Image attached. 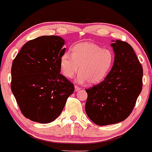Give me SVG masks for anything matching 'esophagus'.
<instances>
[{"mask_svg": "<svg viewBox=\"0 0 152 152\" xmlns=\"http://www.w3.org/2000/svg\"><path fill=\"white\" fill-rule=\"evenodd\" d=\"M80 89H81V88H79V86H75V91H79Z\"/></svg>", "mask_w": 152, "mask_h": 152, "instance_id": "1", "label": "esophagus"}]
</instances>
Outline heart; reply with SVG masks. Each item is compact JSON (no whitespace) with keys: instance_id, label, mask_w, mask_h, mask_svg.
I'll return each instance as SVG.
<instances>
[{"instance_id":"heart-1","label":"heart","mask_w":152,"mask_h":152,"mask_svg":"<svg viewBox=\"0 0 152 152\" xmlns=\"http://www.w3.org/2000/svg\"><path fill=\"white\" fill-rule=\"evenodd\" d=\"M114 62L113 53L94 43L80 42L71 48V54L63 53L60 60L61 72L68 79H72L79 70L76 81L89 84L100 82L110 71Z\"/></svg>"}]
</instances>
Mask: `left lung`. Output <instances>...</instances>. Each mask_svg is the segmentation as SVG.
<instances>
[{"mask_svg":"<svg viewBox=\"0 0 152 152\" xmlns=\"http://www.w3.org/2000/svg\"><path fill=\"white\" fill-rule=\"evenodd\" d=\"M112 42L115 53L112 69L102 82L86 89V113L98 126L126 120L142 90L143 68L133 48L126 42Z\"/></svg>","mask_w":152,"mask_h":152,"instance_id":"1","label":"left lung"}]
</instances>
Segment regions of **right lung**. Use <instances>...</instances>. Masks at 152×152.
Segmentation results:
<instances>
[{"label":"right lung","mask_w":152,"mask_h":152,"mask_svg":"<svg viewBox=\"0 0 152 152\" xmlns=\"http://www.w3.org/2000/svg\"><path fill=\"white\" fill-rule=\"evenodd\" d=\"M64 44L59 36L39 37L25 43L13 61L11 91L22 114L31 121H54L74 91L72 83L60 73Z\"/></svg>","instance_id":"add662e5"}]
</instances>
